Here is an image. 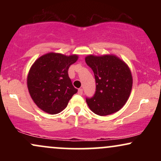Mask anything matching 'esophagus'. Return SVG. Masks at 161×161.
Here are the masks:
<instances>
[{
    "mask_svg": "<svg viewBox=\"0 0 161 161\" xmlns=\"http://www.w3.org/2000/svg\"><path fill=\"white\" fill-rule=\"evenodd\" d=\"M82 93H83V90H82V88H79V89L78 90V94H79V95H82Z\"/></svg>",
    "mask_w": 161,
    "mask_h": 161,
    "instance_id": "esophagus-1",
    "label": "esophagus"
}]
</instances>
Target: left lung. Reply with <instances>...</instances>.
I'll list each match as a JSON object with an SVG mask.
<instances>
[{
    "mask_svg": "<svg viewBox=\"0 0 161 161\" xmlns=\"http://www.w3.org/2000/svg\"><path fill=\"white\" fill-rule=\"evenodd\" d=\"M86 62L93 70L96 91L86 102L92 112L107 116L119 111L130 95L132 76L129 66L115 55H88Z\"/></svg>",
    "mask_w": 161,
    "mask_h": 161,
    "instance_id": "obj_1",
    "label": "left lung"
}]
</instances>
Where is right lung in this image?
Masks as SVG:
<instances>
[{
	"label": "right lung",
	"instance_id": "1",
	"mask_svg": "<svg viewBox=\"0 0 161 161\" xmlns=\"http://www.w3.org/2000/svg\"><path fill=\"white\" fill-rule=\"evenodd\" d=\"M77 60L76 54L66 56L51 52L35 61L28 74L27 86L31 97L41 110L57 114L66 108L78 92L68 75L70 65Z\"/></svg>",
	"mask_w": 161,
	"mask_h": 161
}]
</instances>
